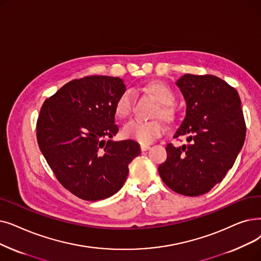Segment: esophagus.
<instances>
[{"label":"esophagus","mask_w":261,"mask_h":261,"mask_svg":"<svg viewBox=\"0 0 261 261\" xmlns=\"http://www.w3.org/2000/svg\"><path fill=\"white\" fill-rule=\"evenodd\" d=\"M150 148V147L148 145H141V150L142 151H147Z\"/></svg>","instance_id":"34e87169"}]
</instances>
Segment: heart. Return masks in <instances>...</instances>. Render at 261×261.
<instances>
[{"instance_id": "b5f03b06", "label": "heart", "mask_w": 261, "mask_h": 261, "mask_svg": "<svg viewBox=\"0 0 261 261\" xmlns=\"http://www.w3.org/2000/svg\"><path fill=\"white\" fill-rule=\"evenodd\" d=\"M146 93L152 95L160 106L155 111V117H163L166 120H172L175 117V110L172 107L175 95L171 87L165 83L153 81L146 84L144 87ZM133 110V97L128 90L119 95L115 102V114L119 119L128 118ZM165 127L161 119L150 121H142L133 119L128 121L122 128L124 138L137 141L141 144H150L164 133Z\"/></svg>"}]
</instances>
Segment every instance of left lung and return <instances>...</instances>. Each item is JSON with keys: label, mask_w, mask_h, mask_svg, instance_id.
Instances as JSON below:
<instances>
[{"label": "left lung", "mask_w": 261, "mask_h": 261, "mask_svg": "<svg viewBox=\"0 0 261 261\" xmlns=\"http://www.w3.org/2000/svg\"><path fill=\"white\" fill-rule=\"evenodd\" d=\"M187 101L186 118L174 138L188 144H167V158L158 171L163 182L185 196L206 194L232 167L246 133L237 90L212 74H185L177 81Z\"/></svg>", "instance_id": "obj_1"}]
</instances>
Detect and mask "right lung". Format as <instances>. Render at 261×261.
I'll return each instance as SVG.
<instances>
[{"label": "right lung", "mask_w": 261, "mask_h": 261, "mask_svg": "<svg viewBox=\"0 0 261 261\" xmlns=\"http://www.w3.org/2000/svg\"><path fill=\"white\" fill-rule=\"evenodd\" d=\"M124 90L117 76L87 75L65 84L40 109L39 148L59 182L79 198L97 201L115 194L141 153L132 140H110L119 130L115 102Z\"/></svg>", "instance_id": "right-lung-1"}]
</instances>
